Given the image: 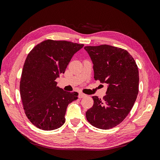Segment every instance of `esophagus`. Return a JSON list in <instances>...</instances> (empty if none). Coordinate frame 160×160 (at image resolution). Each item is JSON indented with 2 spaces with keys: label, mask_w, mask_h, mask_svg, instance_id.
Listing matches in <instances>:
<instances>
[{
  "label": "esophagus",
  "mask_w": 160,
  "mask_h": 160,
  "mask_svg": "<svg viewBox=\"0 0 160 160\" xmlns=\"http://www.w3.org/2000/svg\"><path fill=\"white\" fill-rule=\"evenodd\" d=\"M86 97V94H84V93H79V95H78V98H83V97Z\"/></svg>",
  "instance_id": "obj_1"
}]
</instances>
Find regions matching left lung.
<instances>
[{
	"label": "left lung",
	"instance_id": "left-lung-1",
	"mask_svg": "<svg viewBox=\"0 0 160 160\" xmlns=\"http://www.w3.org/2000/svg\"><path fill=\"white\" fill-rule=\"evenodd\" d=\"M93 64L94 78L108 84L102 99L93 96L86 113L93 126L109 129L119 125L133 108L138 93V67L126 50L107 44L85 46Z\"/></svg>",
	"mask_w": 160,
	"mask_h": 160
}]
</instances>
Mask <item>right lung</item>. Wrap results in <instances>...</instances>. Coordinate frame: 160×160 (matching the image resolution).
Wrapping results in <instances>:
<instances>
[{"mask_svg": "<svg viewBox=\"0 0 160 160\" xmlns=\"http://www.w3.org/2000/svg\"><path fill=\"white\" fill-rule=\"evenodd\" d=\"M84 44L46 40L34 46L25 59L19 89L24 112L37 128L50 131L63 126L69 103L77 92L57 86L55 79L63 74L73 55Z\"/></svg>", "mask_w": 160, "mask_h": 160, "instance_id": "obj_1", "label": "right lung"}]
</instances>
